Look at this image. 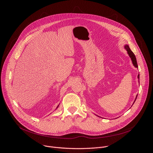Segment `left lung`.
I'll return each mask as SVG.
<instances>
[{
    "label": "left lung",
    "instance_id": "left-lung-1",
    "mask_svg": "<svg viewBox=\"0 0 153 153\" xmlns=\"http://www.w3.org/2000/svg\"><path fill=\"white\" fill-rule=\"evenodd\" d=\"M124 48H125V49L126 50L128 56H129V57L131 58V59L132 63H133L134 66L136 68H138V65H137L136 58V56H135L134 54L133 53V51H132L131 50V49L129 48V46H128V45H125L124 46ZM137 78L139 79V74H138ZM137 95L136 96V99H135V100H134V103L135 102V101H136V99H137ZM134 103H133V104H134ZM98 117H99V116H98Z\"/></svg>",
    "mask_w": 153,
    "mask_h": 153
}]
</instances>
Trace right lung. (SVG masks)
Returning <instances> with one entry per match:
<instances>
[{"instance_id": "add662e5", "label": "right lung", "mask_w": 153, "mask_h": 153, "mask_svg": "<svg viewBox=\"0 0 153 153\" xmlns=\"http://www.w3.org/2000/svg\"><path fill=\"white\" fill-rule=\"evenodd\" d=\"M59 106V105H58V106H57V108H56V109H57V108H58V106Z\"/></svg>"}]
</instances>
